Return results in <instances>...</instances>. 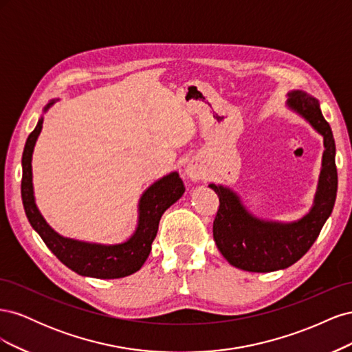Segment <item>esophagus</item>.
I'll return each instance as SVG.
<instances>
[{"instance_id":"esophagus-1","label":"esophagus","mask_w":352,"mask_h":352,"mask_svg":"<svg viewBox=\"0 0 352 352\" xmlns=\"http://www.w3.org/2000/svg\"><path fill=\"white\" fill-rule=\"evenodd\" d=\"M186 175L190 180H194V182L204 177V172H202V168L197 163H189L186 166Z\"/></svg>"}]
</instances>
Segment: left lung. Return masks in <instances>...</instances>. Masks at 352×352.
Returning a JSON list of instances; mask_svg holds the SVG:
<instances>
[{"instance_id":"1","label":"left lung","mask_w":352,"mask_h":352,"mask_svg":"<svg viewBox=\"0 0 352 352\" xmlns=\"http://www.w3.org/2000/svg\"><path fill=\"white\" fill-rule=\"evenodd\" d=\"M286 105L323 136L322 170L310 211L300 220L289 223L263 220L251 214L239 195L230 188L208 185L214 189L220 201L212 223V236L217 248L232 265L245 272L269 273L296 263L311 248L335 206L338 190L336 146L320 104L307 92L292 91L287 94Z\"/></svg>"}]
</instances>
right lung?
<instances>
[{"label":"right lung","instance_id":"right-lung-1","mask_svg":"<svg viewBox=\"0 0 352 352\" xmlns=\"http://www.w3.org/2000/svg\"><path fill=\"white\" fill-rule=\"evenodd\" d=\"M57 100L47 104L44 113ZM41 117L29 136L23 150L22 199L30 226L34 228L51 252L73 272L95 279H119L140 270L151 252V243L157 236L158 223L163 212L184 195L185 186L177 172L158 179L142 194L138 204V226L133 235L114 245L85 242L61 236L52 229L39 212L32 184V154L42 131Z\"/></svg>","mask_w":352,"mask_h":352}]
</instances>
